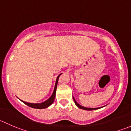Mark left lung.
Here are the masks:
<instances>
[{"mask_svg":"<svg viewBox=\"0 0 131 131\" xmlns=\"http://www.w3.org/2000/svg\"><path fill=\"white\" fill-rule=\"evenodd\" d=\"M73 101H74V102H75V105H76L77 106L79 107V108H80V109L85 110H96V109H98V108H85V107H84V106H81V105H79V104L76 101H75V99H74L73 97Z\"/></svg>","mask_w":131,"mask_h":131,"instance_id":"1","label":"left lung"}]
</instances>
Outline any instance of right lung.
I'll return each instance as SVG.
<instances>
[{
  "label": "right lung",
  "instance_id": "1",
  "mask_svg": "<svg viewBox=\"0 0 131 131\" xmlns=\"http://www.w3.org/2000/svg\"><path fill=\"white\" fill-rule=\"evenodd\" d=\"M61 75V74H60ZM60 75H58V77H57V79H56V84H55V87H54V92L52 93V96H51V97L48 99L47 100H46V101L43 103H26L25 102V101H21L22 102H23L25 105H26L27 106L31 107V108H36V109H43V108H47L48 106H49L52 103L54 102V100L55 98V96H56V88H57V85H58V79H59V76Z\"/></svg>",
  "mask_w": 131,
  "mask_h": 131
}]
</instances>
